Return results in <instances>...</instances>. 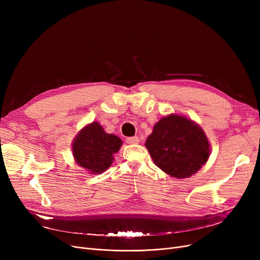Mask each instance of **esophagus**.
Segmentation results:
<instances>
[{
  "label": "esophagus",
  "mask_w": 260,
  "mask_h": 260,
  "mask_svg": "<svg viewBox=\"0 0 260 260\" xmlns=\"http://www.w3.org/2000/svg\"><path fill=\"white\" fill-rule=\"evenodd\" d=\"M126 142L128 144H137V143H139V138L138 137H128L126 139Z\"/></svg>",
  "instance_id": "34e87169"
}]
</instances>
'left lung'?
Instances as JSON below:
<instances>
[{
  "label": "left lung",
  "instance_id": "left-lung-1",
  "mask_svg": "<svg viewBox=\"0 0 260 260\" xmlns=\"http://www.w3.org/2000/svg\"><path fill=\"white\" fill-rule=\"evenodd\" d=\"M145 147L160 170L178 179L197 173L211 153L203 129L194 121L176 114L156 123Z\"/></svg>",
  "mask_w": 260,
  "mask_h": 260
}]
</instances>
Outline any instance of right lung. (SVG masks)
<instances>
[{
	"label": "right lung",
	"mask_w": 260,
	"mask_h": 260,
	"mask_svg": "<svg viewBox=\"0 0 260 260\" xmlns=\"http://www.w3.org/2000/svg\"><path fill=\"white\" fill-rule=\"evenodd\" d=\"M121 145L119 137L105 133L98 122H92L79 132L72 148L78 166L90 174H101L112 166Z\"/></svg>",
	"instance_id": "obj_1"
}]
</instances>
